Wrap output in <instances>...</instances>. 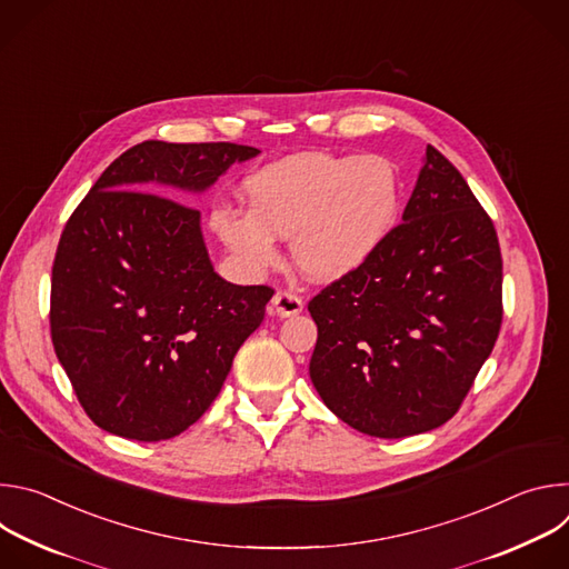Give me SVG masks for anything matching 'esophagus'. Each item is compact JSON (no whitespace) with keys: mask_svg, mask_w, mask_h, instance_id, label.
Masks as SVG:
<instances>
[{"mask_svg":"<svg viewBox=\"0 0 569 569\" xmlns=\"http://www.w3.org/2000/svg\"><path fill=\"white\" fill-rule=\"evenodd\" d=\"M301 310H303V301L295 292L279 290L272 297V312L279 315V317H292V315H299Z\"/></svg>","mask_w":569,"mask_h":569,"instance_id":"34e87169","label":"esophagus"}]
</instances>
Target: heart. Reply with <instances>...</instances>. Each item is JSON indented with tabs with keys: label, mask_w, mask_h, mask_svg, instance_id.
Wrapping results in <instances>:
<instances>
[{
	"label": "heart",
	"mask_w": 569,
	"mask_h": 569,
	"mask_svg": "<svg viewBox=\"0 0 569 569\" xmlns=\"http://www.w3.org/2000/svg\"><path fill=\"white\" fill-rule=\"evenodd\" d=\"M248 211L220 204L211 229L233 263L261 277L290 238L295 266L315 281H338L382 248L400 211V178L382 154L308 150L242 180Z\"/></svg>",
	"instance_id": "obj_1"
}]
</instances>
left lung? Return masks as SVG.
<instances>
[{
	"mask_svg": "<svg viewBox=\"0 0 569 569\" xmlns=\"http://www.w3.org/2000/svg\"><path fill=\"white\" fill-rule=\"evenodd\" d=\"M308 310L310 380L338 419L402 439L455 417L500 333L502 257L491 218L437 148L382 248Z\"/></svg>",
	"mask_w": 569,
	"mask_h": 569,
	"instance_id": "left-lung-1",
	"label": "left lung"
}]
</instances>
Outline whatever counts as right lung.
Listing matches in <instances>:
<instances>
[{"instance_id":"1","label":"right lung","mask_w":569,"mask_h":569,"mask_svg":"<svg viewBox=\"0 0 569 569\" xmlns=\"http://www.w3.org/2000/svg\"><path fill=\"white\" fill-rule=\"evenodd\" d=\"M259 152L227 141L137 143L67 220L51 272V340L101 430L178 437L209 410L236 351L261 327L274 290L216 274L200 211L178 202Z\"/></svg>"}]
</instances>
